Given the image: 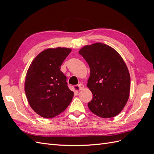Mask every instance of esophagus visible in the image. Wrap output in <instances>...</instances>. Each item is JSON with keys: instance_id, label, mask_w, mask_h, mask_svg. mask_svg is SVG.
Segmentation results:
<instances>
[{"instance_id": "34e87169", "label": "esophagus", "mask_w": 154, "mask_h": 154, "mask_svg": "<svg viewBox=\"0 0 154 154\" xmlns=\"http://www.w3.org/2000/svg\"><path fill=\"white\" fill-rule=\"evenodd\" d=\"M78 87H79V90L81 91V90H83V88H84V85H83V84H82V83H80V84H78Z\"/></svg>"}]
</instances>
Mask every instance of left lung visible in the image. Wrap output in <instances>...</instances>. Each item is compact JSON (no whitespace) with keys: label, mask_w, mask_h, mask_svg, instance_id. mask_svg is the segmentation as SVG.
<instances>
[{"label":"left lung","mask_w":154,"mask_h":154,"mask_svg":"<svg viewBox=\"0 0 154 154\" xmlns=\"http://www.w3.org/2000/svg\"><path fill=\"white\" fill-rule=\"evenodd\" d=\"M90 67L87 86L92 93L88 109L102 118L118 115L127 103L130 76L121 55L110 46L100 42L87 45L79 51Z\"/></svg>","instance_id":"left-lung-1"}]
</instances>
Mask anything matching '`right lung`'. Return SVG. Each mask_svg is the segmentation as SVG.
Returning <instances> with one entry per match:
<instances>
[{
    "mask_svg": "<svg viewBox=\"0 0 154 154\" xmlns=\"http://www.w3.org/2000/svg\"><path fill=\"white\" fill-rule=\"evenodd\" d=\"M66 48H48L32 60L27 70L24 90L27 101L35 112L44 118L55 117L67 109L74 96L66 76L60 71L71 53Z\"/></svg>",
    "mask_w": 154,
    "mask_h": 154,
    "instance_id": "obj_1",
    "label": "right lung"
}]
</instances>
